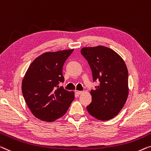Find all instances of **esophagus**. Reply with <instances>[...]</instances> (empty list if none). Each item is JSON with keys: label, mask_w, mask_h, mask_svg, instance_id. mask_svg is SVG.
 <instances>
[{"label": "esophagus", "mask_w": 151, "mask_h": 151, "mask_svg": "<svg viewBox=\"0 0 151 151\" xmlns=\"http://www.w3.org/2000/svg\"><path fill=\"white\" fill-rule=\"evenodd\" d=\"M75 92H76V93L77 94V95H80V94H81L83 93L82 91H78V90H76Z\"/></svg>", "instance_id": "1"}]
</instances>
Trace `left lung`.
Wrapping results in <instances>:
<instances>
[{"label": "left lung", "mask_w": 151, "mask_h": 151, "mask_svg": "<svg viewBox=\"0 0 151 151\" xmlns=\"http://www.w3.org/2000/svg\"><path fill=\"white\" fill-rule=\"evenodd\" d=\"M81 53L91 67L94 81H100L90 91L92 102L87 112L100 121L110 120L123 109L129 94L125 63L117 53L104 46L83 47Z\"/></svg>", "instance_id": "8db88e82"}]
</instances>
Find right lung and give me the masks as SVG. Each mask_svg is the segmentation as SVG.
<instances>
[{"label": "right lung", "mask_w": 151, "mask_h": 151, "mask_svg": "<svg viewBox=\"0 0 151 151\" xmlns=\"http://www.w3.org/2000/svg\"><path fill=\"white\" fill-rule=\"evenodd\" d=\"M74 49L43 53L29 66L22 83L26 103L33 115L40 120L52 122L64 116L75 99L59 83L64 82V64Z\"/></svg>", "instance_id": "1"}]
</instances>
